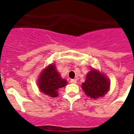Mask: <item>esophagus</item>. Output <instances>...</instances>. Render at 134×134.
Wrapping results in <instances>:
<instances>
[{
	"mask_svg": "<svg viewBox=\"0 0 134 134\" xmlns=\"http://www.w3.org/2000/svg\"><path fill=\"white\" fill-rule=\"evenodd\" d=\"M70 82H71V83H74V84H75V83H77V80H76L75 79H72V80H70Z\"/></svg>",
	"mask_w": 134,
	"mask_h": 134,
	"instance_id": "obj_1",
	"label": "esophagus"
}]
</instances>
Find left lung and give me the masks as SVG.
Wrapping results in <instances>:
<instances>
[{
    "label": "left lung",
    "mask_w": 134,
    "mask_h": 134,
    "mask_svg": "<svg viewBox=\"0 0 134 134\" xmlns=\"http://www.w3.org/2000/svg\"><path fill=\"white\" fill-rule=\"evenodd\" d=\"M110 81L98 70H91L86 76V80L82 85V88L90 98L97 99L104 96L108 91Z\"/></svg>",
    "instance_id": "8db88e82"
}]
</instances>
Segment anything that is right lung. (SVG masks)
I'll return each instance as SVG.
<instances>
[{"label": "right lung", "mask_w": 134, "mask_h": 134, "mask_svg": "<svg viewBox=\"0 0 134 134\" xmlns=\"http://www.w3.org/2000/svg\"><path fill=\"white\" fill-rule=\"evenodd\" d=\"M38 87L47 96L56 98L58 90L67 85V80L62 79L54 64H50L40 74L38 78Z\"/></svg>", "instance_id": "1"}]
</instances>
